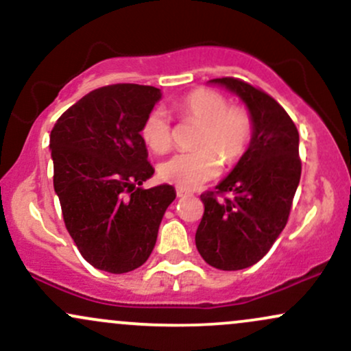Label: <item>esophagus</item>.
Segmentation results:
<instances>
[{"label": "esophagus", "instance_id": "obj_1", "mask_svg": "<svg viewBox=\"0 0 351 351\" xmlns=\"http://www.w3.org/2000/svg\"><path fill=\"white\" fill-rule=\"evenodd\" d=\"M186 195H189V191H186V189L176 188V196H178V198H183V196H186Z\"/></svg>", "mask_w": 351, "mask_h": 351}]
</instances>
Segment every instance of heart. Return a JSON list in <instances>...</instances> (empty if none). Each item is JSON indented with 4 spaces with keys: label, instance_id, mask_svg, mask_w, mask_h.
Here are the masks:
<instances>
[{
    "label": "heart",
    "instance_id": "obj_1",
    "mask_svg": "<svg viewBox=\"0 0 351 351\" xmlns=\"http://www.w3.org/2000/svg\"><path fill=\"white\" fill-rule=\"evenodd\" d=\"M184 120L199 123L195 138L198 150L176 153L160 163L158 175L167 183L191 189L215 178L219 165L237 162L252 138V119L244 107L229 106V100L211 88H196L176 104ZM145 145L155 153L170 150L173 130L170 117L153 108L140 128Z\"/></svg>",
    "mask_w": 351,
    "mask_h": 351
}]
</instances>
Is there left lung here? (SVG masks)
<instances>
[{"mask_svg":"<svg viewBox=\"0 0 351 351\" xmlns=\"http://www.w3.org/2000/svg\"><path fill=\"white\" fill-rule=\"evenodd\" d=\"M247 106L252 138L216 191L201 195L204 213L196 229V247L204 261L221 271H239L261 261L291 215L300 181L299 132L277 100L236 77L211 79ZM231 192L232 199H217Z\"/></svg>","mask_w":351,"mask_h":351,"instance_id":"8db88e82","label":"left lung"}]
</instances>
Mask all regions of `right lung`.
<instances>
[{"label":"right lung","instance_id":"right-lung-1","mask_svg":"<svg viewBox=\"0 0 351 351\" xmlns=\"http://www.w3.org/2000/svg\"><path fill=\"white\" fill-rule=\"evenodd\" d=\"M160 88L112 84L95 88L51 130L54 191L79 252L95 269L125 274L147 263L175 188L143 189L155 173L140 135Z\"/></svg>","mask_w":351,"mask_h":351}]
</instances>
